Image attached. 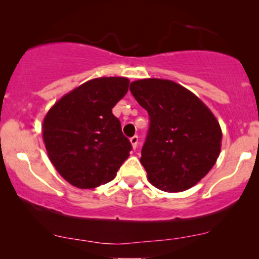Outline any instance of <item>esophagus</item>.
I'll list each match as a JSON object with an SVG mask.
<instances>
[{
	"mask_svg": "<svg viewBox=\"0 0 259 259\" xmlns=\"http://www.w3.org/2000/svg\"><path fill=\"white\" fill-rule=\"evenodd\" d=\"M130 141H131V145H132L133 150H136L137 146H138V141H139V139H138V137H137V136L132 137V138H131V139H130Z\"/></svg>",
	"mask_w": 259,
	"mask_h": 259,
	"instance_id": "1",
	"label": "esophagus"
}]
</instances>
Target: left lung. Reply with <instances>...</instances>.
Instances as JSON below:
<instances>
[{
  "label": "left lung",
  "instance_id": "8db88e82",
  "mask_svg": "<svg viewBox=\"0 0 259 259\" xmlns=\"http://www.w3.org/2000/svg\"><path fill=\"white\" fill-rule=\"evenodd\" d=\"M130 90L151 120L140 159L150 183L165 192L191 189L221 154L223 133L217 118L196 94L175 81L141 79Z\"/></svg>",
  "mask_w": 259,
  "mask_h": 259
}]
</instances>
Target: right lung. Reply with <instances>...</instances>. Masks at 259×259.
<instances>
[{"label": "right lung", "mask_w": 259, "mask_h": 259, "mask_svg": "<svg viewBox=\"0 0 259 259\" xmlns=\"http://www.w3.org/2000/svg\"><path fill=\"white\" fill-rule=\"evenodd\" d=\"M128 84L122 76L95 77L63 95L46 114L42 137L48 158L70 185H104L128 158L132 146L112 113Z\"/></svg>", "instance_id": "add662e5"}]
</instances>
